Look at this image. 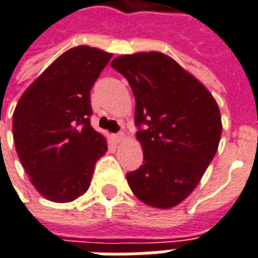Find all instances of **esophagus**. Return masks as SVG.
Returning <instances> with one entry per match:
<instances>
[{
	"mask_svg": "<svg viewBox=\"0 0 258 258\" xmlns=\"http://www.w3.org/2000/svg\"><path fill=\"white\" fill-rule=\"evenodd\" d=\"M113 138H114V141L116 142H121L124 140V133L120 131V133H117V134L113 135Z\"/></svg>",
	"mask_w": 258,
	"mask_h": 258,
	"instance_id": "1",
	"label": "esophagus"
}]
</instances>
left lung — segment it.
I'll use <instances>...</instances> for the list:
<instances>
[{
  "label": "left lung",
  "mask_w": 258,
  "mask_h": 258,
  "mask_svg": "<svg viewBox=\"0 0 258 258\" xmlns=\"http://www.w3.org/2000/svg\"><path fill=\"white\" fill-rule=\"evenodd\" d=\"M135 98L137 138L144 162L127 173L130 188L155 208L180 204L217 154L222 123L215 99L166 54L120 55L110 64Z\"/></svg>",
  "instance_id": "8db88e82"
}]
</instances>
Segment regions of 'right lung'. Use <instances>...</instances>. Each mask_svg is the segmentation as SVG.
Instances as JSON below:
<instances>
[{"instance_id":"obj_1","label":"right lung","mask_w":258,"mask_h":258,"mask_svg":"<svg viewBox=\"0 0 258 258\" xmlns=\"http://www.w3.org/2000/svg\"><path fill=\"white\" fill-rule=\"evenodd\" d=\"M111 54L78 46L61 54L19 99L12 130L16 154L35 188L54 203H70L89 188L107 151L92 128L91 89Z\"/></svg>"}]
</instances>
